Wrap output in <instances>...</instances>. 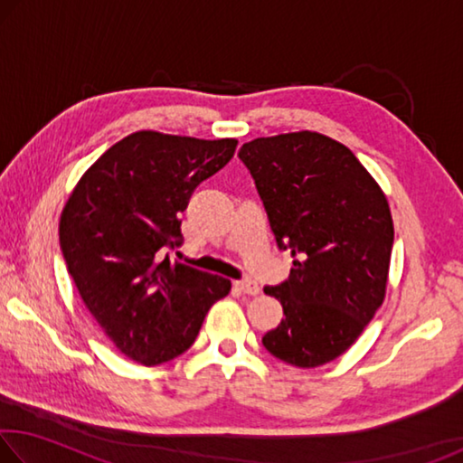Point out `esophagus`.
<instances>
[{"label":"esophagus","mask_w":463,"mask_h":463,"mask_svg":"<svg viewBox=\"0 0 463 463\" xmlns=\"http://www.w3.org/2000/svg\"><path fill=\"white\" fill-rule=\"evenodd\" d=\"M234 286H237L245 296H257L261 292L260 284H257V281H253V279H239V281H234Z\"/></svg>","instance_id":"1"}]
</instances>
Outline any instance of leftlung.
Here are the masks:
<instances>
[{
    "instance_id": "1",
    "label": "left lung",
    "mask_w": 463,
    "mask_h": 463,
    "mask_svg": "<svg viewBox=\"0 0 463 463\" xmlns=\"http://www.w3.org/2000/svg\"><path fill=\"white\" fill-rule=\"evenodd\" d=\"M278 247L294 268L279 286L284 317L263 347L296 367L343 355L386 296L394 224L386 195L347 146L310 130L255 138L239 151Z\"/></svg>"
}]
</instances>
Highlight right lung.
<instances>
[{
  "label": "right lung",
  "instance_id": "right-lung-1",
  "mask_svg": "<svg viewBox=\"0 0 463 463\" xmlns=\"http://www.w3.org/2000/svg\"><path fill=\"white\" fill-rule=\"evenodd\" d=\"M239 140L138 130L85 171L62 208L59 241L81 300L108 339L135 362L159 365L194 345L231 279L171 263L179 214Z\"/></svg>",
  "mask_w": 463,
  "mask_h": 463
}]
</instances>
